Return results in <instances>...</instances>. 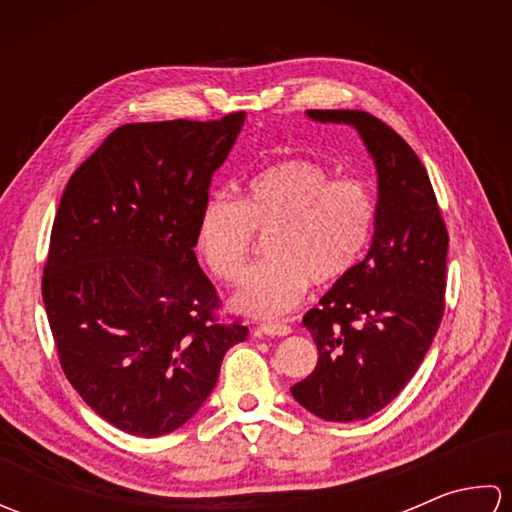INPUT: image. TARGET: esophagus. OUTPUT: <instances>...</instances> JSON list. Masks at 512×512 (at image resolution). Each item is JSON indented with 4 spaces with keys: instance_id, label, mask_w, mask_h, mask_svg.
<instances>
[{
    "instance_id": "esophagus-1",
    "label": "esophagus",
    "mask_w": 512,
    "mask_h": 512,
    "mask_svg": "<svg viewBox=\"0 0 512 512\" xmlns=\"http://www.w3.org/2000/svg\"><path fill=\"white\" fill-rule=\"evenodd\" d=\"M259 332L266 336H273L275 339V336H288L292 332V328L286 323H262L259 325Z\"/></svg>"
}]
</instances>
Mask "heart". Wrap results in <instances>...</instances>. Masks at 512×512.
I'll return each instance as SVG.
<instances>
[{"label": "heart", "instance_id": "b5f03b06", "mask_svg": "<svg viewBox=\"0 0 512 512\" xmlns=\"http://www.w3.org/2000/svg\"><path fill=\"white\" fill-rule=\"evenodd\" d=\"M374 228V198L361 180L334 178L328 167L286 158L250 176L242 200L204 202L195 248L224 281L244 275L257 233L268 239L266 264L255 266L231 306L253 319H281L306 299L310 281L330 286L361 262Z\"/></svg>", "mask_w": 512, "mask_h": 512}]
</instances>
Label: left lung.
I'll use <instances>...</instances> for the list:
<instances>
[{"label": "left lung", "mask_w": 512, "mask_h": 512, "mask_svg": "<svg viewBox=\"0 0 512 512\" xmlns=\"http://www.w3.org/2000/svg\"><path fill=\"white\" fill-rule=\"evenodd\" d=\"M306 116L354 127L378 178L372 244L303 317L319 363L290 387L317 418L354 422L387 407L429 352L444 312L449 235L427 169L394 129L361 110Z\"/></svg>", "instance_id": "obj_1"}]
</instances>
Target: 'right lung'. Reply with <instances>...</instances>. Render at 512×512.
<instances>
[{"label": "right lung", "mask_w": 512, "mask_h": 512, "mask_svg": "<svg viewBox=\"0 0 512 512\" xmlns=\"http://www.w3.org/2000/svg\"><path fill=\"white\" fill-rule=\"evenodd\" d=\"M246 121L123 125L72 173L54 217L43 306L63 374L112 427L158 438L193 418L248 328L217 323L195 226Z\"/></svg>", "instance_id": "right-lung-1"}]
</instances>
